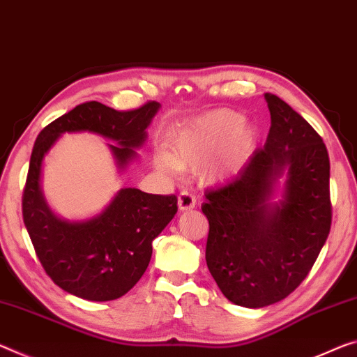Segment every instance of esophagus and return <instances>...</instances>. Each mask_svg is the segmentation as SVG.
Wrapping results in <instances>:
<instances>
[{"mask_svg": "<svg viewBox=\"0 0 357 357\" xmlns=\"http://www.w3.org/2000/svg\"><path fill=\"white\" fill-rule=\"evenodd\" d=\"M195 203H197L195 197L188 190H183L178 195V208L181 209V211H188V209L195 208Z\"/></svg>", "mask_w": 357, "mask_h": 357, "instance_id": "1", "label": "esophagus"}]
</instances>
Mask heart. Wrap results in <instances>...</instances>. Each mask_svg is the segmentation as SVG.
Wrapping results in <instances>:
<instances>
[{
	"label": "heart",
	"instance_id": "heart-1",
	"mask_svg": "<svg viewBox=\"0 0 357 357\" xmlns=\"http://www.w3.org/2000/svg\"><path fill=\"white\" fill-rule=\"evenodd\" d=\"M256 132L231 109H216L178 128L169 137V151L155 152L158 172L173 176L178 169H195L218 152V163L209 174L213 181L234 176L256 146Z\"/></svg>",
	"mask_w": 357,
	"mask_h": 357
}]
</instances>
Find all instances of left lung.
I'll use <instances>...</instances> for the list:
<instances>
[{"label": "left lung", "mask_w": 357, "mask_h": 357, "mask_svg": "<svg viewBox=\"0 0 357 357\" xmlns=\"http://www.w3.org/2000/svg\"><path fill=\"white\" fill-rule=\"evenodd\" d=\"M271 126L238 176L206 189V265L231 303L262 308L307 278L332 224L331 162L324 141L276 95L265 93ZM287 172L283 200L271 202Z\"/></svg>", "instance_id": "left-lung-1"}]
</instances>
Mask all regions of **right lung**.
I'll use <instances>...</instances> for the list:
<instances>
[{"mask_svg": "<svg viewBox=\"0 0 357 357\" xmlns=\"http://www.w3.org/2000/svg\"><path fill=\"white\" fill-rule=\"evenodd\" d=\"M158 107L157 101H148L137 109L116 111L87 101L50 122L35 141L22 197L24 222L43 268L73 296L106 302L132 289L148 268L152 241L176 214L178 199L126 188L98 216L70 222L56 218L43 195L44 157L61 133L92 132L116 141L109 148L123 169L143 146Z\"/></svg>", "mask_w": 357, "mask_h": 357, "instance_id": "right-lung-1", "label": "right lung"}]
</instances>
